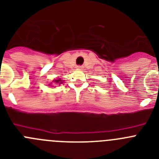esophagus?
Listing matches in <instances>:
<instances>
[{"mask_svg":"<svg viewBox=\"0 0 159 159\" xmlns=\"http://www.w3.org/2000/svg\"><path fill=\"white\" fill-rule=\"evenodd\" d=\"M77 69H79V70H83V69H84V66H82V65H78V66H77Z\"/></svg>","mask_w":159,"mask_h":159,"instance_id":"esophagus-1","label":"esophagus"}]
</instances>
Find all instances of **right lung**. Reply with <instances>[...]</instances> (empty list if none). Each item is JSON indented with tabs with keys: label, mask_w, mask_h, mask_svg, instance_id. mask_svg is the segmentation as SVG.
I'll return each mask as SVG.
<instances>
[{
	"label": "right lung",
	"mask_w": 159,
	"mask_h": 159,
	"mask_svg": "<svg viewBox=\"0 0 159 159\" xmlns=\"http://www.w3.org/2000/svg\"><path fill=\"white\" fill-rule=\"evenodd\" d=\"M53 82L54 83H56V84H61L63 83V80H61V79H57V80H53Z\"/></svg>",
	"instance_id": "1"
}]
</instances>
